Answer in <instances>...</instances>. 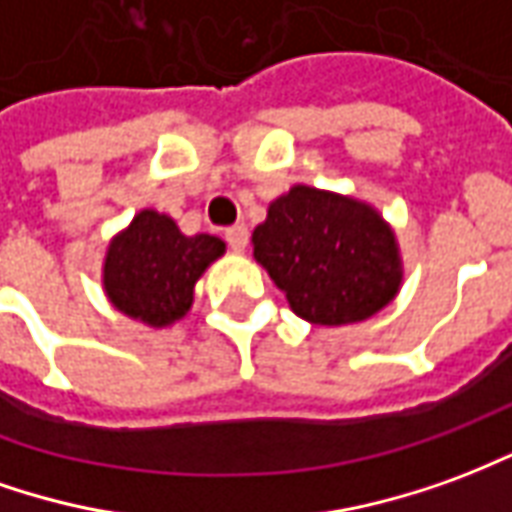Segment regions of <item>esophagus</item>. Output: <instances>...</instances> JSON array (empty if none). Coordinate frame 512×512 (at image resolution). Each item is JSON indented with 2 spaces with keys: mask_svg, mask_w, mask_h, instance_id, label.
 <instances>
[{
  "mask_svg": "<svg viewBox=\"0 0 512 512\" xmlns=\"http://www.w3.org/2000/svg\"><path fill=\"white\" fill-rule=\"evenodd\" d=\"M226 242H228V248L234 250V253H242V250H245V245H248V228L245 226L228 228Z\"/></svg>",
  "mask_w": 512,
  "mask_h": 512,
  "instance_id": "esophagus-1",
  "label": "esophagus"
}]
</instances>
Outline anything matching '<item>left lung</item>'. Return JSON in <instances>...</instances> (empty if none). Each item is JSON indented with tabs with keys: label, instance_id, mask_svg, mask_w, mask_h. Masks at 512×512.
I'll list each match as a JSON object with an SVG mask.
<instances>
[{
	"label": "left lung",
	"instance_id": "1",
	"mask_svg": "<svg viewBox=\"0 0 512 512\" xmlns=\"http://www.w3.org/2000/svg\"><path fill=\"white\" fill-rule=\"evenodd\" d=\"M253 256L314 325L366 320L400 289L394 234L378 212L314 187H292L270 204Z\"/></svg>",
	"mask_w": 512,
	"mask_h": 512
}]
</instances>
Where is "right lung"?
Segmentation results:
<instances>
[{
	"label": "right lung",
	"instance_id": "right-lung-1",
	"mask_svg": "<svg viewBox=\"0 0 512 512\" xmlns=\"http://www.w3.org/2000/svg\"><path fill=\"white\" fill-rule=\"evenodd\" d=\"M223 250L217 237H184L168 215L146 209L112 239L104 289L118 311L162 328L187 314L195 281Z\"/></svg>",
	"mask_w": 512,
	"mask_h": 512
}]
</instances>
